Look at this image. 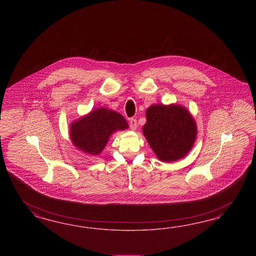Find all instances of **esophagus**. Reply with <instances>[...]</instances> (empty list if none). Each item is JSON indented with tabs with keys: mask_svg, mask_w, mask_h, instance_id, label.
Here are the masks:
<instances>
[{
	"mask_svg": "<svg viewBox=\"0 0 256 256\" xmlns=\"http://www.w3.org/2000/svg\"><path fill=\"white\" fill-rule=\"evenodd\" d=\"M130 128H132V130H135L137 128V120L135 118H132L130 120Z\"/></svg>",
	"mask_w": 256,
	"mask_h": 256,
	"instance_id": "obj_1",
	"label": "esophagus"
}]
</instances>
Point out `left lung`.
Returning a JSON list of instances; mask_svg holds the SVG:
<instances>
[{
	"mask_svg": "<svg viewBox=\"0 0 256 256\" xmlns=\"http://www.w3.org/2000/svg\"><path fill=\"white\" fill-rule=\"evenodd\" d=\"M142 132L156 156L166 162L185 156L194 146L197 128L194 118L178 105H152Z\"/></svg>",
	"mask_w": 256,
	"mask_h": 256,
	"instance_id": "left-lung-1",
	"label": "left lung"
}]
</instances>
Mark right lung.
<instances>
[{
    "label": "right lung",
    "instance_id": "add662e5",
    "mask_svg": "<svg viewBox=\"0 0 256 256\" xmlns=\"http://www.w3.org/2000/svg\"><path fill=\"white\" fill-rule=\"evenodd\" d=\"M128 128L126 120L112 110L100 108L70 126L73 144L90 155L100 154L112 133Z\"/></svg>",
    "mask_w": 256,
    "mask_h": 256
}]
</instances>
